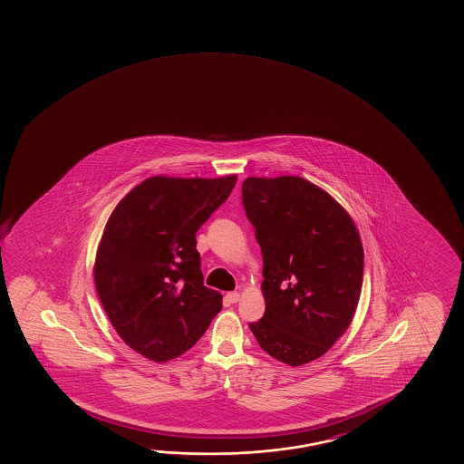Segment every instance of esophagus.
Here are the masks:
<instances>
[{
	"instance_id": "obj_1",
	"label": "esophagus",
	"mask_w": 464,
	"mask_h": 464,
	"mask_svg": "<svg viewBox=\"0 0 464 464\" xmlns=\"http://www.w3.org/2000/svg\"><path fill=\"white\" fill-rule=\"evenodd\" d=\"M239 299H241V295H239V293H236V291H233V293H227V296H225V301H227L228 304H236Z\"/></svg>"
}]
</instances>
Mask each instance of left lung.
Wrapping results in <instances>:
<instances>
[{"instance_id": "1", "label": "left lung", "mask_w": 464, "mask_h": 464, "mask_svg": "<svg viewBox=\"0 0 464 464\" xmlns=\"http://www.w3.org/2000/svg\"><path fill=\"white\" fill-rule=\"evenodd\" d=\"M243 204L264 257L260 348L299 367L344 334L362 288L364 249L350 213L301 176L246 178Z\"/></svg>"}]
</instances>
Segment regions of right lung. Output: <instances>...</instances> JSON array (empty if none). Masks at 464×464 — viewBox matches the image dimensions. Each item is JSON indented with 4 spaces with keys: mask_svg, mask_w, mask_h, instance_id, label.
I'll return each mask as SVG.
<instances>
[{
    "mask_svg": "<svg viewBox=\"0 0 464 464\" xmlns=\"http://www.w3.org/2000/svg\"><path fill=\"white\" fill-rule=\"evenodd\" d=\"M237 176H150L114 207L93 278L122 342L153 362L189 351L221 311L204 286L196 233L229 198Z\"/></svg>",
    "mask_w": 464,
    "mask_h": 464,
    "instance_id": "right-lung-1",
    "label": "right lung"
}]
</instances>
